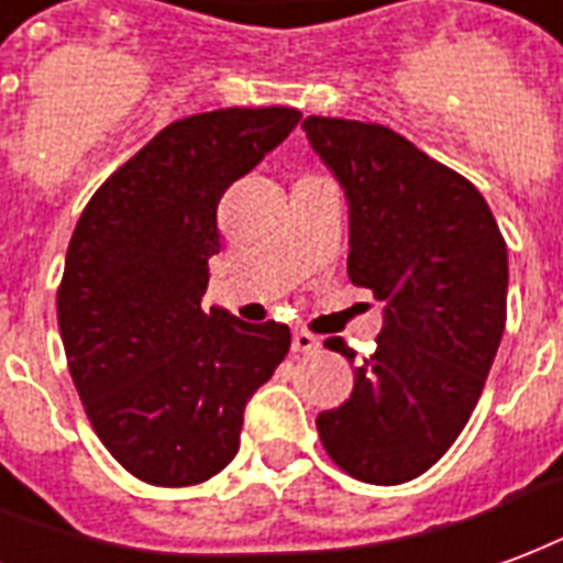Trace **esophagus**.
I'll return each instance as SVG.
<instances>
[{"mask_svg": "<svg viewBox=\"0 0 563 563\" xmlns=\"http://www.w3.org/2000/svg\"><path fill=\"white\" fill-rule=\"evenodd\" d=\"M318 347H321V339H318V335H311L309 330L294 332V351H297V354H311V351H318Z\"/></svg>", "mask_w": 563, "mask_h": 563, "instance_id": "1", "label": "esophagus"}]
</instances>
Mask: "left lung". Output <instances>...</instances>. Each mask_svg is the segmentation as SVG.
I'll list each match as a JSON object with an SVG mask.
<instances>
[{"label": "left lung", "mask_w": 563, "mask_h": 563, "mask_svg": "<svg viewBox=\"0 0 563 563\" xmlns=\"http://www.w3.org/2000/svg\"><path fill=\"white\" fill-rule=\"evenodd\" d=\"M302 129L347 200V276L384 302L375 354L318 432L351 477L399 486L453 446L483 393L507 321V242L477 188L396 131L330 117Z\"/></svg>", "instance_id": "left-lung-1"}]
</instances>
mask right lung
I'll use <instances>...</instances> for the list:
<instances>
[{"label": "right lung", "mask_w": 563, "mask_h": 563, "mask_svg": "<svg viewBox=\"0 0 563 563\" xmlns=\"http://www.w3.org/2000/svg\"><path fill=\"white\" fill-rule=\"evenodd\" d=\"M294 108L170 122L86 203L56 297L86 417L119 465L195 486L240 450L245 405L290 347L285 323L203 311L219 200L297 129Z\"/></svg>", "instance_id": "right-lung-1"}]
</instances>
